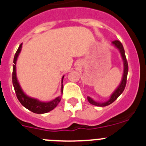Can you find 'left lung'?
<instances>
[{
	"instance_id": "obj_1",
	"label": "left lung",
	"mask_w": 146,
	"mask_h": 146,
	"mask_svg": "<svg viewBox=\"0 0 146 146\" xmlns=\"http://www.w3.org/2000/svg\"><path fill=\"white\" fill-rule=\"evenodd\" d=\"M113 45L114 46L115 48L118 49L119 50L120 53H121V58H122V60L123 62V77H122V80H121V82L120 83V85L118 86V87L115 90L114 92L112 94V95L110 97L109 100H108L105 102H98L94 101V99H91V97L88 96V101L89 102V103H91L93 105H95V106L98 107H105L108 106L109 104H112L114 101H115L117 99V98L121 95L123 91H124V88L126 87V78H127V74H128V63H127V60L126 58V55H125V51L124 49H123V45L121 44V42L118 41V40H115V41H113L112 42Z\"/></svg>"
}]
</instances>
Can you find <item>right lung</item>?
<instances>
[{"label":"right lung","mask_w":146,"mask_h":146,"mask_svg":"<svg viewBox=\"0 0 146 146\" xmlns=\"http://www.w3.org/2000/svg\"><path fill=\"white\" fill-rule=\"evenodd\" d=\"M21 49L22 44L20 45L18 50H17L16 53L15 55V58H14V61H13L14 65H13L12 82L15 93H16L17 97L18 100L20 101V102L21 103L23 106H24L25 108H27V109L31 110L33 113H37V114H43V113H48V112L52 110L58 104V103L60 101V99H61V96H58V97H56L55 99L52 100V101L44 102L39 101V100H38L36 99L29 97L28 96H27L25 93L23 92V89L21 88V87L20 86V83L18 82L16 74V63L18 56H19V54L20 53V51H21ZM64 77V76H63L61 83H63ZM63 88H64V86L62 84L61 94L63 93Z\"/></svg>","instance_id":"1"}]
</instances>
